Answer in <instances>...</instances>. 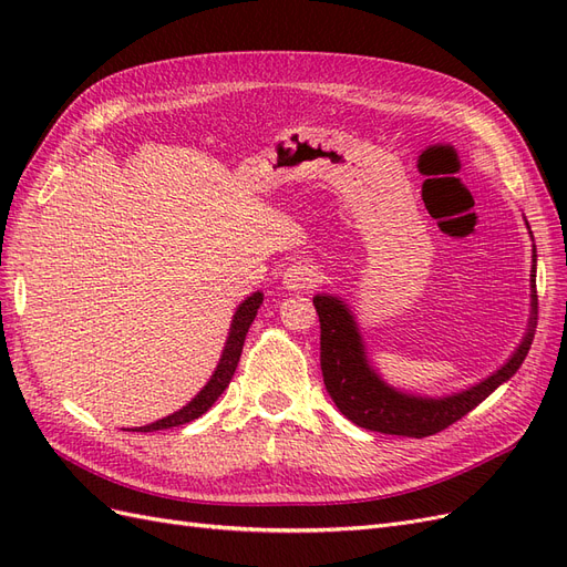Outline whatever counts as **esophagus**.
Returning a JSON list of instances; mask_svg holds the SVG:
<instances>
[{
  "label": "esophagus",
  "instance_id": "obj_1",
  "mask_svg": "<svg viewBox=\"0 0 567 567\" xmlns=\"http://www.w3.org/2000/svg\"><path fill=\"white\" fill-rule=\"evenodd\" d=\"M321 281V271L312 262H296L284 271V286L288 290H310Z\"/></svg>",
  "mask_w": 567,
  "mask_h": 567
}]
</instances>
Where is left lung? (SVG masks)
<instances>
[{
	"label": "left lung",
	"mask_w": 567,
	"mask_h": 567,
	"mask_svg": "<svg viewBox=\"0 0 567 567\" xmlns=\"http://www.w3.org/2000/svg\"><path fill=\"white\" fill-rule=\"evenodd\" d=\"M529 229V227H527ZM532 236V231H529ZM529 319L527 331L506 364H502L487 379L442 398H421L404 390L392 388L373 369L367 354L364 338L359 333L357 319L348 302L333 293L315 296V307L321 323V373L323 385L331 400L359 427L367 431L402 435V437H427L466 416L480 402L506 383L525 362L537 329V248L532 246V271H529Z\"/></svg>",
	"instance_id": "obj_1"
}]
</instances>
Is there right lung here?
Returning a JSON list of instances; mask_svg holds the SVG:
<instances>
[{
    "label": "right lung",
    "instance_id": "add662e5",
    "mask_svg": "<svg viewBox=\"0 0 567 567\" xmlns=\"http://www.w3.org/2000/svg\"><path fill=\"white\" fill-rule=\"evenodd\" d=\"M262 298L265 296L260 293V290H255V293H250L241 305L236 307L231 326H229V336H227V342H225V350H221L217 369L213 371L210 381L200 388L196 398L188 402L186 406H182L179 411H175V414H169V416H165L156 423H148V425H142V427H130L132 433H153V431H165V427L184 425L188 421L203 416L205 411H208L217 402V398L221 392H225V388L229 385L231 375L238 367V359H241V352H244L246 333L250 329V323H252L257 310H260Z\"/></svg>",
    "mask_w": 567,
    "mask_h": 567
}]
</instances>
